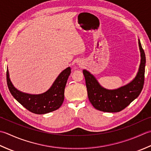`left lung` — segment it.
I'll list each match as a JSON object with an SVG mask.
<instances>
[{
    "label": "left lung",
    "mask_w": 151,
    "mask_h": 151,
    "mask_svg": "<svg viewBox=\"0 0 151 151\" xmlns=\"http://www.w3.org/2000/svg\"><path fill=\"white\" fill-rule=\"evenodd\" d=\"M138 44L141 55L139 70L135 78L127 85L112 90L107 89L99 83L91 72L83 70L88 99L95 109L104 112H119L139 96L144 85L146 58L139 39Z\"/></svg>",
    "instance_id": "left-lung-1"
}]
</instances>
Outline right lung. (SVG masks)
I'll return each instance as SVG.
<instances>
[{"label": "right lung", "instance_id": "1", "mask_svg": "<svg viewBox=\"0 0 151 151\" xmlns=\"http://www.w3.org/2000/svg\"><path fill=\"white\" fill-rule=\"evenodd\" d=\"M70 73L71 68L68 67L58 75L47 91L39 94H28L17 90L12 84L8 69L7 84L12 96L24 107L35 114H45L58 109L63 104L64 88Z\"/></svg>", "mask_w": 151, "mask_h": 151}]
</instances>
